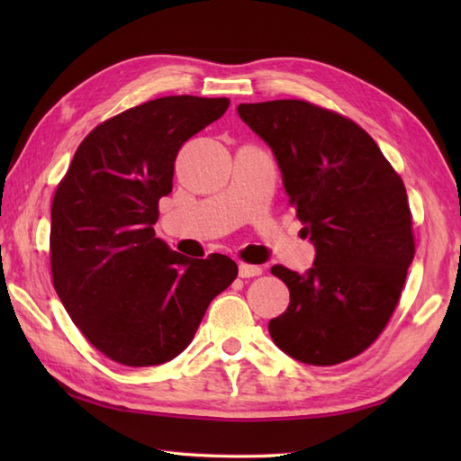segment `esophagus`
<instances>
[{
    "label": "esophagus",
    "instance_id": "1",
    "mask_svg": "<svg viewBox=\"0 0 461 461\" xmlns=\"http://www.w3.org/2000/svg\"><path fill=\"white\" fill-rule=\"evenodd\" d=\"M263 269L259 266H251V263H240V277L248 279V277H258L261 276Z\"/></svg>",
    "mask_w": 461,
    "mask_h": 461
}]
</instances>
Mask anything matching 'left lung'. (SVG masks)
I'll return each instance as SVG.
<instances>
[{
	"label": "left lung",
	"mask_w": 461,
	"mask_h": 461,
	"mask_svg": "<svg viewBox=\"0 0 461 461\" xmlns=\"http://www.w3.org/2000/svg\"><path fill=\"white\" fill-rule=\"evenodd\" d=\"M238 113L276 154L317 249L305 276L271 267L291 301L269 335L305 365H339L378 339L400 301L416 246L404 182L372 136L335 111L283 99Z\"/></svg>",
	"instance_id": "1"
}]
</instances>
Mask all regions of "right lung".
<instances>
[{
  "label": "right lung",
  "instance_id": "add662e5",
  "mask_svg": "<svg viewBox=\"0 0 461 461\" xmlns=\"http://www.w3.org/2000/svg\"><path fill=\"white\" fill-rule=\"evenodd\" d=\"M230 99L162 96L85 136L51 205L53 287L91 345L124 366L168 362L190 345L205 309L238 277L221 253L192 259L156 238L182 144Z\"/></svg>",
  "mask_w": 461,
  "mask_h": 461
}]
</instances>
